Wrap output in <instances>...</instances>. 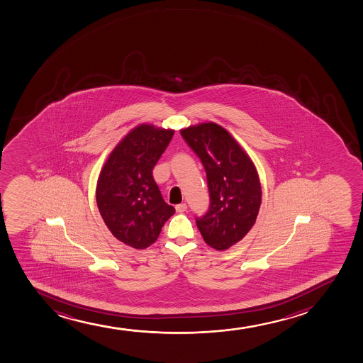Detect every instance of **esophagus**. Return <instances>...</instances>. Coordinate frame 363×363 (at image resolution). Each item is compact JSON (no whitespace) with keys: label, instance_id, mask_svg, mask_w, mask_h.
<instances>
[{"label":"esophagus","instance_id":"esophagus-1","mask_svg":"<svg viewBox=\"0 0 363 363\" xmlns=\"http://www.w3.org/2000/svg\"><path fill=\"white\" fill-rule=\"evenodd\" d=\"M186 209H188V206H186V203H180L175 206V211H177L178 213L185 212Z\"/></svg>","mask_w":363,"mask_h":363}]
</instances>
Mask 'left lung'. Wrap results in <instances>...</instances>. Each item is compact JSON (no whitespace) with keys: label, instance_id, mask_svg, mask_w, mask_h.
<instances>
[{"label":"left lung","instance_id":"obj_1","mask_svg":"<svg viewBox=\"0 0 363 363\" xmlns=\"http://www.w3.org/2000/svg\"><path fill=\"white\" fill-rule=\"evenodd\" d=\"M203 164L209 208L196 217L204 242L225 250L241 241L255 225L262 203V186L250 156L223 127L208 122L180 130Z\"/></svg>","mask_w":363,"mask_h":363}]
</instances>
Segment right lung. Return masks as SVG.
Here are the masks:
<instances>
[{
	"instance_id": "1",
	"label": "right lung",
	"mask_w": 363,
	"mask_h": 363,
	"mask_svg": "<svg viewBox=\"0 0 363 363\" xmlns=\"http://www.w3.org/2000/svg\"><path fill=\"white\" fill-rule=\"evenodd\" d=\"M174 130L140 125L117 144L100 172L96 204L118 241L137 250L151 246L174 214L163 200L152 169Z\"/></svg>"
}]
</instances>
